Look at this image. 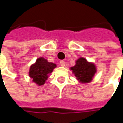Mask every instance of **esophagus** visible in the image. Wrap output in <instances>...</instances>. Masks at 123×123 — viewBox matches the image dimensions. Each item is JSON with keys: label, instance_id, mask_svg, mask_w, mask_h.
I'll return each instance as SVG.
<instances>
[{"label": "esophagus", "instance_id": "34e87169", "mask_svg": "<svg viewBox=\"0 0 123 123\" xmlns=\"http://www.w3.org/2000/svg\"><path fill=\"white\" fill-rule=\"evenodd\" d=\"M60 65H61L62 67H64V66L65 65V62L63 61H60Z\"/></svg>", "mask_w": 123, "mask_h": 123}]
</instances>
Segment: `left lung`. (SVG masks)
Here are the masks:
<instances>
[{"label":"left lung","instance_id":"1","mask_svg":"<svg viewBox=\"0 0 123 123\" xmlns=\"http://www.w3.org/2000/svg\"><path fill=\"white\" fill-rule=\"evenodd\" d=\"M70 70L80 83H88L91 82L97 72L95 64L88 62L83 57L76 60L75 65L71 67Z\"/></svg>","mask_w":123,"mask_h":123}]
</instances>
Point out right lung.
Listing matches in <instances>:
<instances>
[{
	"label": "right lung",
	"mask_w": 123,
	"mask_h": 123,
	"mask_svg": "<svg viewBox=\"0 0 123 123\" xmlns=\"http://www.w3.org/2000/svg\"><path fill=\"white\" fill-rule=\"evenodd\" d=\"M55 68H56V64L48 62L43 57L38 58L36 62L30 67L29 76L37 86H43Z\"/></svg>",
	"instance_id": "add662e5"
}]
</instances>
